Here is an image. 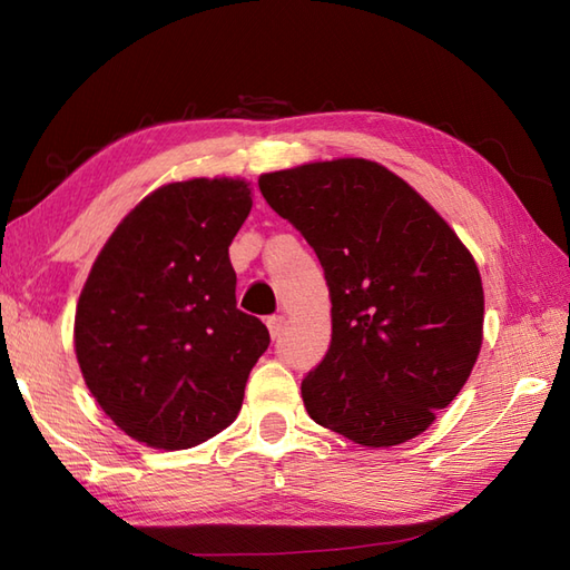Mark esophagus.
<instances>
[{
  "mask_svg": "<svg viewBox=\"0 0 570 570\" xmlns=\"http://www.w3.org/2000/svg\"><path fill=\"white\" fill-rule=\"evenodd\" d=\"M283 324H285V316H283V314H273V316H268V318H266V326H268V331H271V336H273V338L281 336Z\"/></svg>",
  "mask_w": 570,
  "mask_h": 570,
  "instance_id": "1",
  "label": "esophagus"
}]
</instances>
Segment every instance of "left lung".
<instances>
[{
    "label": "left lung",
    "mask_w": 570,
    "mask_h": 570,
    "mask_svg": "<svg viewBox=\"0 0 570 570\" xmlns=\"http://www.w3.org/2000/svg\"><path fill=\"white\" fill-rule=\"evenodd\" d=\"M258 188L314 248L328 285L331 345L302 382L312 421L363 448L421 435L481 351L474 256L377 161L302 164L263 174Z\"/></svg>",
    "instance_id": "left-lung-1"
}]
</instances>
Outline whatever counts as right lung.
I'll return each instance as SVG.
<instances>
[{"label": "right lung", "mask_w": 570, "mask_h": 570, "mask_svg": "<svg viewBox=\"0 0 570 570\" xmlns=\"http://www.w3.org/2000/svg\"><path fill=\"white\" fill-rule=\"evenodd\" d=\"M244 178L151 190L122 217L79 295L75 351L91 396L122 433L188 450L237 419L271 336L237 309L229 244L252 213Z\"/></svg>", "instance_id": "obj_1"}]
</instances>
